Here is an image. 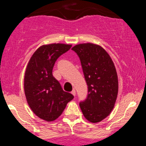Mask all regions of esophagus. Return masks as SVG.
<instances>
[{"label": "esophagus", "instance_id": "esophagus-1", "mask_svg": "<svg viewBox=\"0 0 146 146\" xmlns=\"http://www.w3.org/2000/svg\"><path fill=\"white\" fill-rule=\"evenodd\" d=\"M71 94H72V95H73V96H76V90H74V89H73V90H72V92H71Z\"/></svg>", "mask_w": 146, "mask_h": 146}]
</instances>
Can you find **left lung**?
<instances>
[{
    "label": "left lung",
    "mask_w": 146,
    "mask_h": 146,
    "mask_svg": "<svg viewBox=\"0 0 146 146\" xmlns=\"http://www.w3.org/2000/svg\"><path fill=\"white\" fill-rule=\"evenodd\" d=\"M81 63L88 95L80 102L84 117L92 123L101 121L114 108L118 94V78L114 63L100 46L80 44L72 48Z\"/></svg>",
    "instance_id": "left-lung-1"
}]
</instances>
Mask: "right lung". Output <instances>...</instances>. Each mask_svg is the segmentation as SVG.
<instances>
[{"label": "right lung", "instance_id": "1", "mask_svg": "<svg viewBox=\"0 0 146 146\" xmlns=\"http://www.w3.org/2000/svg\"><path fill=\"white\" fill-rule=\"evenodd\" d=\"M71 45L51 44L39 47L29 60L25 74V93L28 104L39 118L52 121L62 114L73 95L63 90L53 76L55 62Z\"/></svg>", "mask_w": 146, "mask_h": 146}]
</instances>
